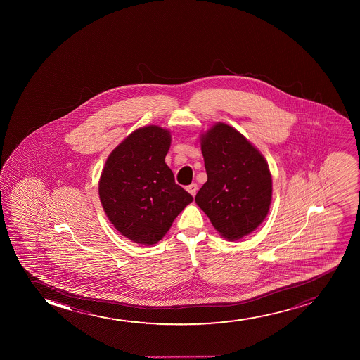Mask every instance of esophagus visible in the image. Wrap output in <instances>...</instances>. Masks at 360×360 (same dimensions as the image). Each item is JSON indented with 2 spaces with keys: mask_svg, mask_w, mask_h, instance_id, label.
<instances>
[{
  "mask_svg": "<svg viewBox=\"0 0 360 360\" xmlns=\"http://www.w3.org/2000/svg\"><path fill=\"white\" fill-rule=\"evenodd\" d=\"M186 190L190 192L191 195L195 197L197 190H198V186H197V184H191V185L186 187Z\"/></svg>",
  "mask_w": 360,
  "mask_h": 360,
  "instance_id": "34e87169",
  "label": "esophagus"
}]
</instances>
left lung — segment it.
<instances>
[{"mask_svg":"<svg viewBox=\"0 0 360 360\" xmlns=\"http://www.w3.org/2000/svg\"><path fill=\"white\" fill-rule=\"evenodd\" d=\"M200 141L207 181L195 195V202L222 236L240 239L268 215L273 193L268 163L228 124H215Z\"/></svg>","mask_w":360,"mask_h":360,"instance_id":"1","label":"left lung"}]
</instances>
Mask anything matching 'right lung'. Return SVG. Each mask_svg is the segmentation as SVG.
<instances>
[{
	"label": "right lung",
	"mask_w": 360,
	"mask_h": 360,
	"mask_svg": "<svg viewBox=\"0 0 360 360\" xmlns=\"http://www.w3.org/2000/svg\"><path fill=\"white\" fill-rule=\"evenodd\" d=\"M169 148L167 129H136L109 155L101 175L99 199L108 219L138 244H156L193 200L165 165Z\"/></svg>",
	"instance_id": "obj_1"
}]
</instances>
